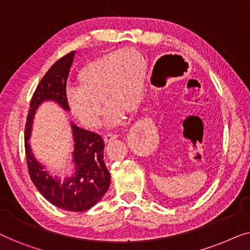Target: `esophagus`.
Instances as JSON below:
<instances>
[{"label": "esophagus", "instance_id": "obj_1", "mask_svg": "<svg viewBox=\"0 0 250 250\" xmlns=\"http://www.w3.org/2000/svg\"><path fill=\"white\" fill-rule=\"evenodd\" d=\"M117 139V135H114V134H108V135H104V141L105 143H110L111 141H114V140Z\"/></svg>", "mask_w": 250, "mask_h": 250}]
</instances>
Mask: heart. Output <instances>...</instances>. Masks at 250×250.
I'll use <instances>...</instances> for the list:
<instances>
[{"label":"heart","instance_id":"1","mask_svg":"<svg viewBox=\"0 0 250 250\" xmlns=\"http://www.w3.org/2000/svg\"><path fill=\"white\" fill-rule=\"evenodd\" d=\"M146 61L138 51H116L95 59L82 68L78 87L66 92L67 104L78 122L97 128L101 121V104L108 109L110 126L122 123L126 114L138 109L146 78Z\"/></svg>","mask_w":250,"mask_h":250}]
</instances>
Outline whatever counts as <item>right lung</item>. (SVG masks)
<instances>
[{
	"label": "right lung",
	"instance_id": "1",
	"mask_svg": "<svg viewBox=\"0 0 250 250\" xmlns=\"http://www.w3.org/2000/svg\"><path fill=\"white\" fill-rule=\"evenodd\" d=\"M74 56L75 51L58 60L37 85L27 116L25 150L30 179L40 193L61 209L85 211L101 200L110 186V173L104 160V142L101 136L71 123L75 173L64 180L52 176L45 170V167L37 162L28 142L34 116L44 101H54L63 110H70L66 99V86Z\"/></svg>",
	"mask_w": 250,
	"mask_h": 250
}]
</instances>
